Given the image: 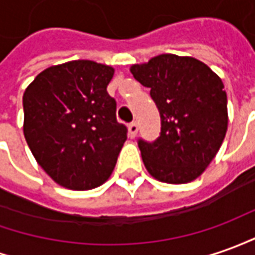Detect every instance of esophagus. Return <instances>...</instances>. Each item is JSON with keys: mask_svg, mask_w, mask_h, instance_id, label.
<instances>
[{"mask_svg": "<svg viewBox=\"0 0 255 255\" xmlns=\"http://www.w3.org/2000/svg\"><path fill=\"white\" fill-rule=\"evenodd\" d=\"M136 132H138V126H136V123H131V124L128 126V136H129V138H135V136H136Z\"/></svg>", "mask_w": 255, "mask_h": 255, "instance_id": "esophagus-1", "label": "esophagus"}]
</instances>
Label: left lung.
I'll use <instances>...</instances> for the list:
<instances>
[{
  "label": "left lung",
  "instance_id": "1",
  "mask_svg": "<svg viewBox=\"0 0 255 255\" xmlns=\"http://www.w3.org/2000/svg\"><path fill=\"white\" fill-rule=\"evenodd\" d=\"M131 74L150 89L160 113V136L139 139L142 160L153 178L186 184L214 160L228 131V96L222 79L194 57L160 54L131 65Z\"/></svg>",
  "mask_w": 255,
  "mask_h": 255
}]
</instances>
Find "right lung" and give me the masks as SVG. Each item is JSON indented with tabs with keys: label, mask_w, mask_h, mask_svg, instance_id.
Listing matches in <instances>:
<instances>
[{
	"label": "right lung",
	"mask_w": 255,
	"mask_h": 255,
	"mask_svg": "<svg viewBox=\"0 0 255 255\" xmlns=\"http://www.w3.org/2000/svg\"><path fill=\"white\" fill-rule=\"evenodd\" d=\"M114 68L91 60L48 67L23 93V134L36 162L61 187L85 191L112 176L127 139L107 85Z\"/></svg>",
	"instance_id": "obj_1"
}]
</instances>
